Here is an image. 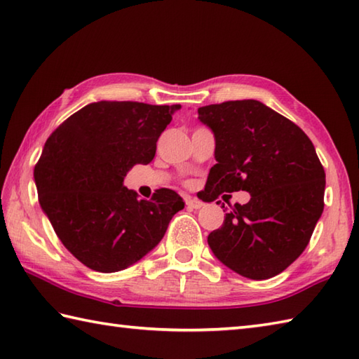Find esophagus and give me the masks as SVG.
<instances>
[{
    "instance_id": "34e87169",
    "label": "esophagus",
    "mask_w": 359,
    "mask_h": 359,
    "mask_svg": "<svg viewBox=\"0 0 359 359\" xmlns=\"http://www.w3.org/2000/svg\"><path fill=\"white\" fill-rule=\"evenodd\" d=\"M186 204H187L189 209H200V208L204 206L203 201L196 200V198H192V196H189V198H186Z\"/></svg>"
}]
</instances>
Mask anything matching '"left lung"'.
<instances>
[{
	"instance_id": "8db88e82",
	"label": "left lung",
	"mask_w": 359,
	"mask_h": 359,
	"mask_svg": "<svg viewBox=\"0 0 359 359\" xmlns=\"http://www.w3.org/2000/svg\"><path fill=\"white\" fill-rule=\"evenodd\" d=\"M198 119L215 136L217 159L201 200L238 190L251 195L209 233L212 252L248 279L280 274L304 252L324 210L325 172L313 142L294 122L252 99L201 107Z\"/></svg>"
}]
</instances>
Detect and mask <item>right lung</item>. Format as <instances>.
Here are the masks:
<instances>
[{"label":"right lung","mask_w":359,"mask_h":359,"mask_svg":"<svg viewBox=\"0 0 359 359\" xmlns=\"http://www.w3.org/2000/svg\"><path fill=\"white\" fill-rule=\"evenodd\" d=\"M180 105L100 100L65 121L43 147L34 180L43 212L65 248L85 266L116 273L164 237L181 196L159 189L139 200L127 172L155 158L156 142Z\"/></svg>","instance_id":"obj_1"}]
</instances>
